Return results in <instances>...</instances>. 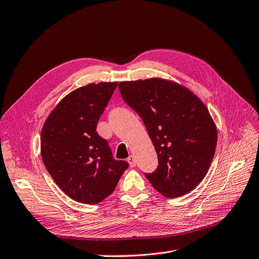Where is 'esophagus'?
<instances>
[{
	"label": "esophagus",
	"mask_w": 259,
	"mask_h": 259,
	"mask_svg": "<svg viewBox=\"0 0 259 259\" xmlns=\"http://www.w3.org/2000/svg\"><path fill=\"white\" fill-rule=\"evenodd\" d=\"M128 162H129V164H130V166H131V167L136 166V160H135V157H134V155H130V157L128 158Z\"/></svg>",
	"instance_id": "1"
}]
</instances>
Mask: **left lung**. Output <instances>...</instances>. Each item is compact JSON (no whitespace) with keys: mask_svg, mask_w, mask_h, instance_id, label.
Returning a JSON list of instances; mask_svg holds the SVG:
<instances>
[{"mask_svg":"<svg viewBox=\"0 0 259 259\" xmlns=\"http://www.w3.org/2000/svg\"><path fill=\"white\" fill-rule=\"evenodd\" d=\"M119 90L158 154V167L144 176L164 196L189 193L206 176L218 142L207 108L189 89L159 78L120 82Z\"/></svg>","mask_w":259,"mask_h":259,"instance_id":"1","label":"left lung"}]
</instances>
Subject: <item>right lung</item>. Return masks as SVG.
I'll return each mask as SVG.
<instances>
[{
  "instance_id": "obj_1",
  "label": "right lung",
  "mask_w": 259,
  "mask_h": 259,
  "mask_svg": "<svg viewBox=\"0 0 259 259\" xmlns=\"http://www.w3.org/2000/svg\"><path fill=\"white\" fill-rule=\"evenodd\" d=\"M117 82L90 83L66 96L44 123L41 158L65 194L85 204L109 196L128 169L113 159L111 148L96 129Z\"/></svg>"
}]
</instances>
